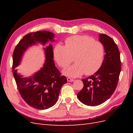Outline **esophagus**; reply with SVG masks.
<instances>
[{
    "label": "esophagus",
    "instance_id": "34e87169",
    "mask_svg": "<svg viewBox=\"0 0 133 133\" xmlns=\"http://www.w3.org/2000/svg\"><path fill=\"white\" fill-rule=\"evenodd\" d=\"M67 81L68 82H72L74 81V79H71L70 78H67Z\"/></svg>",
    "mask_w": 133,
    "mask_h": 133
}]
</instances>
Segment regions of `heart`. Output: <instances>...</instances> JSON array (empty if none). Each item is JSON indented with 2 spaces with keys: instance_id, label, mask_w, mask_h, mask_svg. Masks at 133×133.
Wrapping results in <instances>:
<instances>
[{
  "instance_id": "1",
  "label": "heart",
  "mask_w": 133,
  "mask_h": 133,
  "mask_svg": "<svg viewBox=\"0 0 133 133\" xmlns=\"http://www.w3.org/2000/svg\"><path fill=\"white\" fill-rule=\"evenodd\" d=\"M65 44H57L53 50L55 61L62 68L69 65L73 57L75 63L64 70V74L75 78L84 73L90 75L98 70L104 54L101 43L87 35H76L67 38Z\"/></svg>"
}]
</instances>
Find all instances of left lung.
Listing matches in <instances>:
<instances>
[{"instance_id":"1","label":"left lung","mask_w":133,"mask_h":133,"mask_svg":"<svg viewBox=\"0 0 133 133\" xmlns=\"http://www.w3.org/2000/svg\"><path fill=\"white\" fill-rule=\"evenodd\" d=\"M105 54L102 65L92 75L82 79L83 89L77 94L80 102L88 106H97L109 99L118 85L121 61L118 46L106 34L99 35Z\"/></svg>"}]
</instances>
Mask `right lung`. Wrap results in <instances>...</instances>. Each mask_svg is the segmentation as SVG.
I'll list each match as a JSON object with an SVG mask.
<instances>
[{
	"instance_id": "obj_1",
	"label": "right lung",
	"mask_w": 133,
	"mask_h": 133,
	"mask_svg": "<svg viewBox=\"0 0 133 133\" xmlns=\"http://www.w3.org/2000/svg\"><path fill=\"white\" fill-rule=\"evenodd\" d=\"M54 34L45 30L38 31L25 35L16 46L13 54V73L19 92L23 100L31 107L44 110L57 103L60 89L67 82L55 66L53 46L49 42H54ZM37 42L43 45L46 55L43 67L29 77L24 78L17 73L15 68L19 65L27 48Z\"/></svg>"
}]
</instances>
